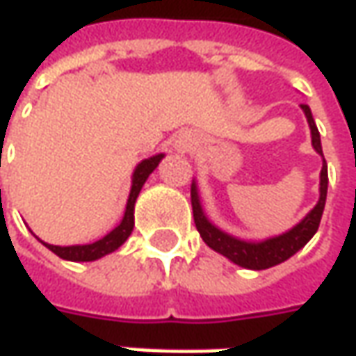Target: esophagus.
<instances>
[{
    "mask_svg": "<svg viewBox=\"0 0 356 356\" xmlns=\"http://www.w3.org/2000/svg\"><path fill=\"white\" fill-rule=\"evenodd\" d=\"M187 147H189V143H187V140H179L177 141V149H179V152H187Z\"/></svg>",
    "mask_w": 356,
    "mask_h": 356,
    "instance_id": "34e87169",
    "label": "esophagus"
}]
</instances>
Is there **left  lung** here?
Segmentation results:
<instances>
[{
    "label": "left lung",
    "mask_w": 356,
    "mask_h": 356,
    "mask_svg": "<svg viewBox=\"0 0 356 356\" xmlns=\"http://www.w3.org/2000/svg\"><path fill=\"white\" fill-rule=\"evenodd\" d=\"M301 110L305 112V118L309 122V128H312V143L315 147V152L319 155H323L321 149V140H319V131L315 126V120L312 116V110L307 104H301ZM327 163H323L321 169V187H319V202L315 204L309 215L301 220L298 227H293L289 232L276 236V238H268L264 242H244V240L234 238V236H228L222 230H218L213 227L207 216L202 213L201 202H199V193L195 183L191 185V204H193V218H195V227L199 230V234L204 240L207 246H211L213 250L227 256L228 260H232L234 264H238L242 268H248V270H266V268H272L276 264L286 262L288 258H291L296 252L303 248L312 236L317 232L319 222H321V215H323L325 209V199H327Z\"/></svg>",
    "instance_id": "left-lung-1"
}]
</instances>
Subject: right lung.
Masks as SVG:
<instances>
[{
	"label": "right lung",
	"mask_w": 356,
	"mask_h": 356,
	"mask_svg": "<svg viewBox=\"0 0 356 356\" xmlns=\"http://www.w3.org/2000/svg\"><path fill=\"white\" fill-rule=\"evenodd\" d=\"M161 157L163 155L149 157V159L141 161L140 165L136 167L124 218H122V222L110 234H106L104 238L96 240L92 244H84V246H53V244H44V246L51 252H55L58 258L70 260V262H92V260H98V258H102V256L110 254V252L118 250L126 242L129 234H131V230H134V204H136V199L140 195L145 179L149 177V173L154 171L155 167L159 165Z\"/></svg>",
	"instance_id": "add662e5"
}]
</instances>
